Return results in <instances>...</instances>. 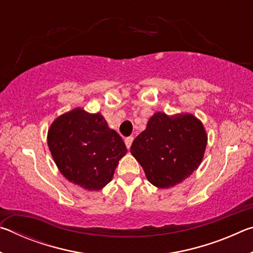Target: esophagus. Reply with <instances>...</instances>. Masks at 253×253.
<instances>
[{"mask_svg":"<svg viewBox=\"0 0 253 253\" xmlns=\"http://www.w3.org/2000/svg\"><path fill=\"white\" fill-rule=\"evenodd\" d=\"M132 140H134V137L132 136H129V137H127V138L125 139V144H126V147L129 149L130 148V146H131V143H132Z\"/></svg>","mask_w":253,"mask_h":253,"instance_id":"obj_1","label":"esophagus"}]
</instances>
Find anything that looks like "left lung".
Returning a JSON list of instances; mask_svg holds the SVG:
<instances>
[{
	"instance_id": "obj_1",
	"label": "left lung",
	"mask_w": 253,
	"mask_h": 253,
	"mask_svg": "<svg viewBox=\"0 0 253 253\" xmlns=\"http://www.w3.org/2000/svg\"><path fill=\"white\" fill-rule=\"evenodd\" d=\"M208 144L202 122L192 114L169 116L157 111L131 144L130 153L149 183L169 188L186 179L201 164Z\"/></svg>"
}]
</instances>
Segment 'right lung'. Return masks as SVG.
Wrapping results in <instances>:
<instances>
[{
  "mask_svg": "<svg viewBox=\"0 0 253 253\" xmlns=\"http://www.w3.org/2000/svg\"><path fill=\"white\" fill-rule=\"evenodd\" d=\"M53 161L68 181L88 191H99L113 179L127 148L100 113L75 108L60 115L48 130Z\"/></svg>",
  "mask_w": 253,
  "mask_h": 253,
  "instance_id": "1",
  "label": "right lung"
}]
</instances>
